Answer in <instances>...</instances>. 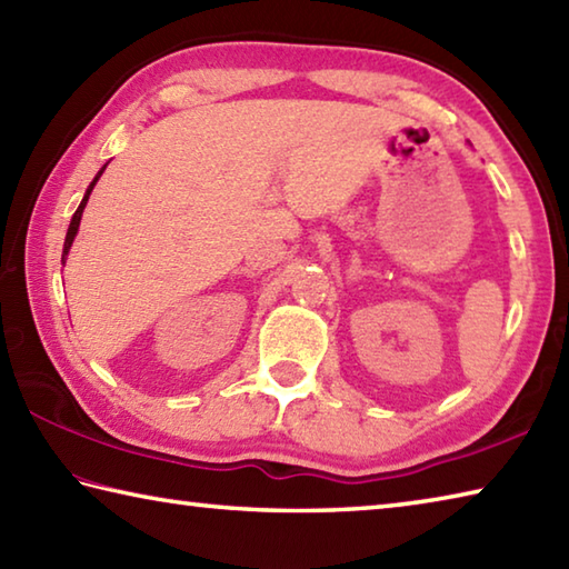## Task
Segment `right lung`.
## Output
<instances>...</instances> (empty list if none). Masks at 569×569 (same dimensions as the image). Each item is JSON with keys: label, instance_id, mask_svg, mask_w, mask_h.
Returning <instances> with one entry per match:
<instances>
[{"label": "right lung", "instance_id": "1", "mask_svg": "<svg viewBox=\"0 0 569 569\" xmlns=\"http://www.w3.org/2000/svg\"><path fill=\"white\" fill-rule=\"evenodd\" d=\"M103 170H106V166L99 170V173H96V178L91 180V186L86 188V192H83V200H81V206L77 208V212H73L71 224H69V230H67V240H63V252H61V262H63V264H67V257H69L71 244H73V238H77V232H79V224H81V216H83V208H86V202H89L91 190H93V186H96V183H99V178H101Z\"/></svg>", "mask_w": 569, "mask_h": 569}]
</instances>
